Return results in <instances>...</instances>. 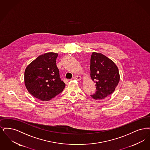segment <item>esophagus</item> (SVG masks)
I'll return each instance as SVG.
<instances>
[{
  "label": "esophagus",
  "mask_w": 150,
  "mask_h": 150,
  "mask_svg": "<svg viewBox=\"0 0 150 150\" xmlns=\"http://www.w3.org/2000/svg\"><path fill=\"white\" fill-rule=\"evenodd\" d=\"M73 78L74 79H76V80H77V81H80V80H81V79H82V77H81V76H74Z\"/></svg>",
  "instance_id": "obj_1"
}]
</instances>
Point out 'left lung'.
I'll return each mask as SVG.
<instances>
[{"label": "left lung", "mask_w": 150, "mask_h": 150, "mask_svg": "<svg viewBox=\"0 0 150 150\" xmlns=\"http://www.w3.org/2000/svg\"><path fill=\"white\" fill-rule=\"evenodd\" d=\"M90 76L96 83V92L91 95L95 100L104 99L115 91L120 75L117 66L104 55L93 52L91 57Z\"/></svg>", "instance_id": "8db88e82"}]
</instances>
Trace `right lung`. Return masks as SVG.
Segmentation results:
<instances>
[{
	"instance_id": "obj_1",
	"label": "right lung",
	"mask_w": 150,
	"mask_h": 150,
	"mask_svg": "<svg viewBox=\"0 0 150 150\" xmlns=\"http://www.w3.org/2000/svg\"><path fill=\"white\" fill-rule=\"evenodd\" d=\"M58 54L47 52L39 56L26 67L24 81L33 96L49 101L63 91L65 84L61 80L56 65Z\"/></svg>"
}]
</instances>
